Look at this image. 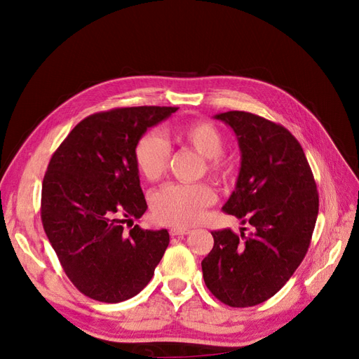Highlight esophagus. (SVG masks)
Segmentation results:
<instances>
[{"label": "esophagus", "instance_id": "1", "mask_svg": "<svg viewBox=\"0 0 359 359\" xmlns=\"http://www.w3.org/2000/svg\"><path fill=\"white\" fill-rule=\"evenodd\" d=\"M169 232L172 236H181V235L190 233V229H187V227H172Z\"/></svg>", "mask_w": 359, "mask_h": 359}]
</instances>
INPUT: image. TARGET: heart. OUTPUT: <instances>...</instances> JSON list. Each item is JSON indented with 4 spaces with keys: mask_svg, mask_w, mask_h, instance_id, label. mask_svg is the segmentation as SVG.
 <instances>
[{
    "mask_svg": "<svg viewBox=\"0 0 359 359\" xmlns=\"http://www.w3.org/2000/svg\"><path fill=\"white\" fill-rule=\"evenodd\" d=\"M181 137L208 158V169L215 177H224L229 166L222 158L224 140L219 128L210 123H193L182 128ZM170 144L158 130H151L137 140L135 161L140 175L148 181L160 180L168 169ZM215 201V193L208 184H169L154 193L153 211L161 223L190 226L198 223Z\"/></svg>",
    "mask_w": 359,
    "mask_h": 359,
    "instance_id": "obj_1",
    "label": "heart"
}]
</instances>
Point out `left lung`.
Masks as SVG:
<instances>
[{
	"mask_svg": "<svg viewBox=\"0 0 359 359\" xmlns=\"http://www.w3.org/2000/svg\"><path fill=\"white\" fill-rule=\"evenodd\" d=\"M229 126L241 168L223 211L253 231H214L202 260L205 285L231 307H252L274 297L306 256L319 212V194L306 154L283 126L243 111L214 116Z\"/></svg>",
	"mask_w": 359,
	"mask_h": 359,
	"instance_id": "left-lung-1",
	"label": "left lung"
}]
</instances>
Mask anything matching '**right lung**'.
<instances>
[{
  "mask_svg": "<svg viewBox=\"0 0 359 359\" xmlns=\"http://www.w3.org/2000/svg\"><path fill=\"white\" fill-rule=\"evenodd\" d=\"M178 107H119L86 116L53 153L41 186V222L60 264L83 295L121 302L142 290L169 232L136 224L148 205L135 161L137 140Z\"/></svg>",
  "mask_w": 359,
  "mask_h": 359,
  "instance_id": "right-lung-1",
  "label": "right lung"
}]
</instances>
